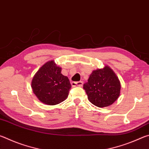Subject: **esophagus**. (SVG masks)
Masks as SVG:
<instances>
[{"instance_id": "esophagus-1", "label": "esophagus", "mask_w": 149, "mask_h": 149, "mask_svg": "<svg viewBox=\"0 0 149 149\" xmlns=\"http://www.w3.org/2000/svg\"><path fill=\"white\" fill-rule=\"evenodd\" d=\"M83 81H77V82H72L71 85L72 87H82L83 86Z\"/></svg>"}]
</instances>
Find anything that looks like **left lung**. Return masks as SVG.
I'll use <instances>...</instances> for the list:
<instances>
[{"label":"left lung","instance_id":"8db88e82","mask_svg":"<svg viewBox=\"0 0 149 149\" xmlns=\"http://www.w3.org/2000/svg\"><path fill=\"white\" fill-rule=\"evenodd\" d=\"M87 98L96 107L103 108L112 104L120 95L121 84L114 72L108 66L93 70L84 85Z\"/></svg>","mask_w":149,"mask_h":149}]
</instances>
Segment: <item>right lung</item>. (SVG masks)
<instances>
[{
	"instance_id": "right-lung-1",
	"label": "right lung",
	"mask_w": 149,
	"mask_h": 149,
	"mask_svg": "<svg viewBox=\"0 0 149 149\" xmlns=\"http://www.w3.org/2000/svg\"><path fill=\"white\" fill-rule=\"evenodd\" d=\"M62 68L54 60H50L40 68L34 75L31 88L40 101L47 105H56L68 97L72 85L68 77L61 74Z\"/></svg>"
}]
</instances>
